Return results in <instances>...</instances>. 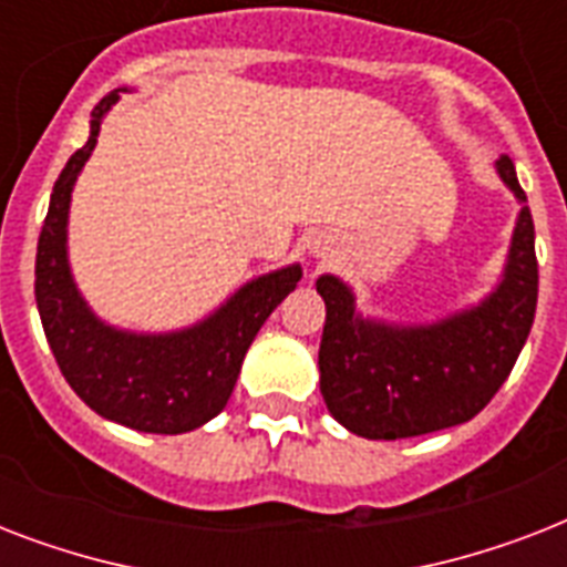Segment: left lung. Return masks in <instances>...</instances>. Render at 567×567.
<instances>
[{
    "instance_id": "obj_1",
    "label": "left lung",
    "mask_w": 567,
    "mask_h": 567,
    "mask_svg": "<svg viewBox=\"0 0 567 567\" xmlns=\"http://www.w3.org/2000/svg\"><path fill=\"white\" fill-rule=\"evenodd\" d=\"M497 173L520 214L501 285L474 309L430 327L377 323L355 311L353 291L338 276L318 279L327 302L320 394L355 435L394 441L471 421L518 362L536 318V229L509 155H501Z\"/></svg>"
}]
</instances>
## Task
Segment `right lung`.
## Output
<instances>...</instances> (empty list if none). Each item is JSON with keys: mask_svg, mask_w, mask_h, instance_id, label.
I'll return each mask as SVG.
<instances>
[{"mask_svg": "<svg viewBox=\"0 0 567 567\" xmlns=\"http://www.w3.org/2000/svg\"><path fill=\"white\" fill-rule=\"evenodd\" d=\"M111 91L93 109L91 137L58 176L34 261V297L58 368L93 412L128 430L179 435L203 426L229 403L240 362L270 311L300 282V265L247 282L196 327L167 336H137L102 323L75 288L66 265L70 194L91 158Z\"/></svg>", "mask_w": 567, "mask_h": 567, "instance_id": "add662e5", "label": "right lung"}]
</instances>
